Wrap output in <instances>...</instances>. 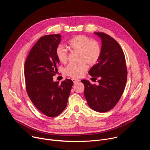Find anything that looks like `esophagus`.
<instances>
[{"mask_svg":"<svg viewBox=\"0 0 150 150\" xmlns=\"http://www.w3.org/2000/svg\"><path fill=\"white\" fill-rule=\"evenodd\" d=\"M72 81L74 82V83H78V82H79L80 81V80L77 79H75V78L72 79Z\"/></svg>","mask_w":150,"mask_h":150,"instance_id":"obj_1","label":"esophagus"}]
</instances>
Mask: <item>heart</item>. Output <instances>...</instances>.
Segmentation results:
<instances>
[{
  "instance_id": "obj_1",
  "label": "heart",
  "mask_w": 150,
  "mask_h": 150,
  "mask_svg": "<svg viewBox=\"0 0 150 150\" xmlns=\"http://www.w3.org/2000/svg\"><path fill=\"white\" fill-rule=\"evenodd\" d=\"M69 48L79 54L78 64L71 63L65 69V74L72 78H79L88 69V65L92 67L98 62L101 53L99 42L84 35H78L68 42ZM56 55L62 63H65L68 57V52L62 45L57 46Z\"/></svg>"
}]
</instances>
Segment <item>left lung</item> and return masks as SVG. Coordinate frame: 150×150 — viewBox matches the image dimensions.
I'll return each instance as SVG.
<instances>
[{"instance_id":"left-lung-1","label":"left lung","mask_w":150,"mask_h":150,"mask_svg":"<svg viewBox=\"0 0 150 150\" xmlns=\"http://www.w3.org/2000/svg\"><path fill=\"white\" fill-rule=\"evenodd\" d=\"M101 40V53L88 73L98 78V85L82 79L84 96L93 110L104 113L112 109L119 101L127 81L125 57L118 42L104 33H94Z\"/></svg>"}]
</instances>
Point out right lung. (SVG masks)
<instances>
[{"label": "right lung", "instance_id": "obj_1", "mask_svg": "<svg viewBox=\"0 0 150 150\" xmlns=\"http://www.w3.org/2000/svg\"><path fill=\"white\" fill-rule=\"evenodd\" d=\"M59 34L44 35L32 47L24 65L26 90L36 108L54 117L66 108L74 82L66 79L59 83L53 76L59 63L56 49L61 40Z\"/></svg>", "mask_w": 150, "mask_h": 150}]
</instances>
